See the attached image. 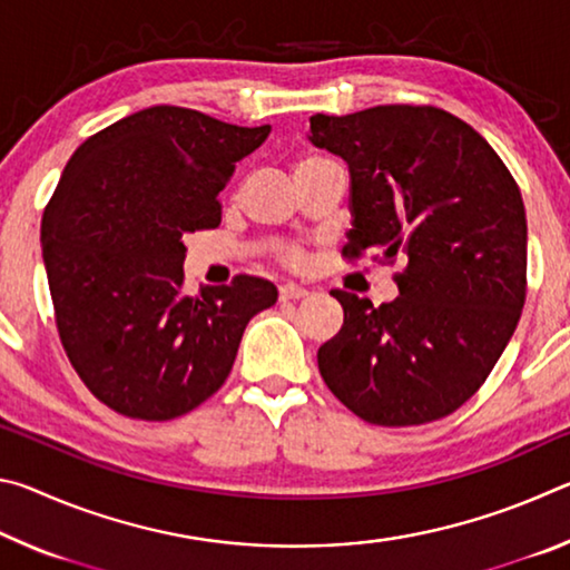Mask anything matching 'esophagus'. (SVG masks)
I'll use <instances>...</instances> for the list:
<instances>
[{"instance_id":"34e87169","label":"esophagus","mask_w":570,"mask_h":570,"mask_svg":"<svg viewBox=\"0 0 570 570\" xmlns=\"http://www.w3.org/2000/svg\"><path fill=\"white\" fill-rule=\"evenodd\" d=\"M278 296H282L284 302H296V298L308 296V288L298 286V284H284L282 288H278Z\"/></svg>"}]
</instances>
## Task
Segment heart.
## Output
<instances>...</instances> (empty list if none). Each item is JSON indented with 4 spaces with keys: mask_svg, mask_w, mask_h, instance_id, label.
<instances>
[{
    "mask_svg": "<svg viewBox=\"0 0 570 570\" xmlns=\"http://www.w3.org/2000/svg\"><path fill=\"white\" fill-rule=\"evenodd\" d=\"M316 163H326V158H322V156H304L302 160L296 163V168H304V166H316ZM296 168H294V170H296ZM292 262L296 264L298 258H296V256H292Z\"/></svg>",
    "mask_w": 570,
    "mask_h": 570,
    "instance_id": "heart-1",
    "label": "heart"
}]
</instances>
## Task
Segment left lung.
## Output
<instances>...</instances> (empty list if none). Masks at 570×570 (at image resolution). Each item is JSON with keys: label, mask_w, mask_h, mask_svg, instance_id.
Wrapping results in <instances>:
<instances>
[{"label": "left lung", "mask_w": 570, "mask_h": 570, "mask_svg": "<svg viewBox=\"0 0 570 570\" xmlns=\"http://www.w3.org/2000/svg\"><path fill=\"white\" fill-rule=\"evenodd\" d=\"M308 140L350 168L346 256L404 258L400 296L332 292L344 324L316 352L334 397L384 428L448 417L488 380L525 302L518 183L480 132L430 105L314 115Z\"/></svg>", "instance_id": "obj_1"}]
</instances>
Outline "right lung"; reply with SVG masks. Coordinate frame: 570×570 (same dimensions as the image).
Instances as JSON below:
<instances>
[{
    "mask_svg": "<svg viewBox=\"0 0 570 570\" xmlns=\"http://www.w3.org/2000/svg\"><path fill=\"white\" fill-rule=\"evenodd\" d=\"M272 125L156 105L75 150L42 216V258L67 356L135 420H173L226 382L240 336L278 292L258 276L183 288V236L220 224L218 193Z\"/></svg>",
    "mask_w": 570,
    "mask_h": 570,
    "instance_id": "add662e5",
    "label": "right lung"
}]
</instances>
